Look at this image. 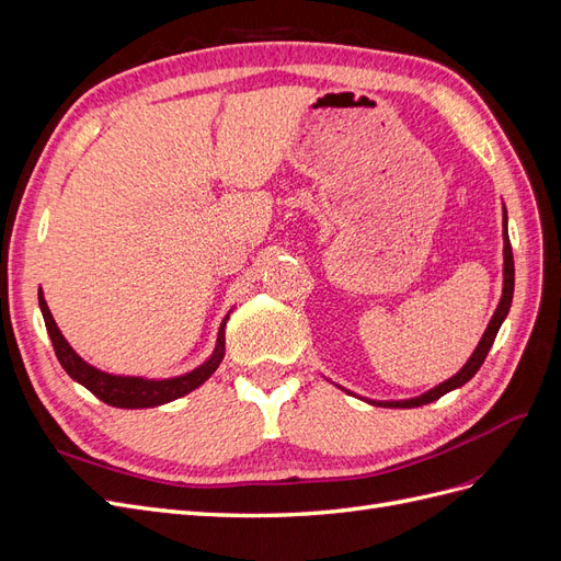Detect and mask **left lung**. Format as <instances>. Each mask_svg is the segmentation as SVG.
I'll list each match as a JSON object with an SVG mask.
<instances>
[{"label":"left lung","mask_w":561,"mask_h":561,"mask_svg":"<svg viewBox=\"0 0 561 561\" xmlns=\"http://www.w3.org/2000/svg\"><path fill=\"white\" fill-rule=\"evenodd\" d=\"M507 222V219H505ZM513 293H515V262H513V248H511V239H507V229H505V245H503V297L499 301V307L494 311V316H491L489 325H486V332L482 334L478 348H474V353L470 355V360L463 365V369L458 371V375H454L451 379H447L445 383H439L435 388H431L428 393H423L419 398H412V400H400V402H371V404H381V407H400V410H407V407H421V404H428L437 398H443L445 393H449V390L463 386L466 381H470L474 375H478V369L482 367L486 353L491 348V344H494V339L499 334V328L501 322L505 320L507 311H511V304H513Z\"/></svg>","instance_id":"1"}]
</instances>
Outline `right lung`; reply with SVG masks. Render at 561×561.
Here are the masks:
<instances>
[{
  "label": "right lung",
  "instance_id": "right-lung-1",
  "mask_svg": "<svg viewBox=\"0 0 561 561\" xmlns=\"http://www.w3.org/2000/svg\"><path fill=\"white\" fill-rule=\"evenodd\" d=\"M39 309H42V316L46 322L50 344H54L56 358L60 360L67 375H70L75 381H79L83 388H89L91 393L103 400L105 404L122 407V410H142V407H157V404H165V402L178 400L186 393H192L194 388H198L203 381L210 379L213 371L225 358L227 318L222 325H219L217 346H215L213 355L201 367L192 369L190 375H182L175 379H140V377L107 375V371H100L93 365H89L87 360H81L79 355L72 351V346L65 342V336L60 334L54 316H50V311H48V304H46L42 290H39Z\"/></svg>",
  "mask_w": 561,
  "mask_h": 561
}]
</instances>
